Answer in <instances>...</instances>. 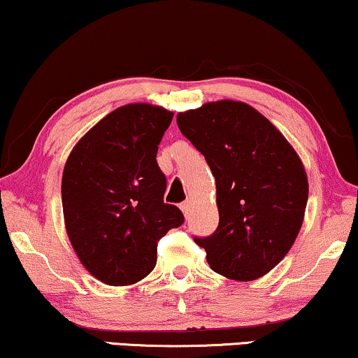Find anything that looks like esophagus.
Instances as JSON below:
<instances>
[{"label":"esophagus","instance_id":"esophagus-1","mask_svg":"<svg viewBox=\"0 0 358 358\" xmlns=\"http://www.w3.org/2000/svg\"><path fill=\"white\" fill-rule=\"evenodd\" d=\"M180 210H182L184 217H189L190 210H192V202H190V200H185L184 203H180Z\"/></svg>","mask_w":358,"mask_h":358}]
</instances>
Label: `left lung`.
<instances>
[{
  "mask_svg": "<svg viewBox=\"0 0 358 358\" xmlns=\"http://www.w3.org/2000/svg\"><path fill=\"white\" fill-rule=\"evenodd\" d=\"M185 138L205 156L217 184L220 222L194 238L220 275L249 282L271 272L305 218L308 178L300 156L261 112L223 99L178 114Z\"/></svg>",
  "mask_w": 358,
  "mask_h": 358,
  "instance_id": "8db88e82",
  "label": "left lung"
}]
</instances>
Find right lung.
Listing matches in <instances>:
<instances>
[{
	"instance_id": "add662e5",
	"label": "right lung",
	"mask_w": 358,
	"mask_h": 358,
	"mask_svg": "<svg viewBox=\"0 0 358 358\" xmlns=\"http://www.w3.org/2000/svg\"><path fill=\"white\" fill-rule=\"evenodd\" d=\"M136 102L112 110L75 145L62 178L65 228L78 259L106 285L140 282L156 266L158 241L184 223L164 203L158 145L173 120Z\"/></svg>"
}]
</instances>
